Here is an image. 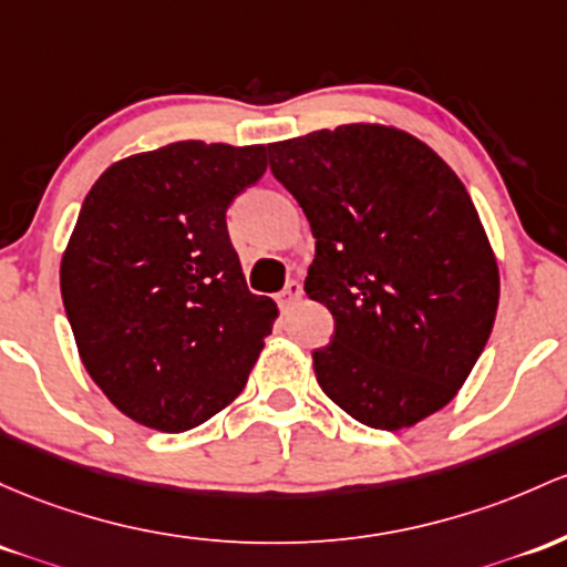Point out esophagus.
Segmentation results:
<instances>
[{"label": "esophagus", "instance_id": "34e87169", "mask_svg": "<svg viewBox=\"0 0 567 567\" xmlns=\"http://www.w3.org/2000/svg\"><path fill=\"white\" fill-rule=\"evenodd\" d=\"M301 296H303L301 282H298V279H290V282L285 285V288L277 293V303H279V307H282V309H288V307H293V303H296Z\"/></svg>", "mask_w": 567, "mask_h": 567}]
</instances>
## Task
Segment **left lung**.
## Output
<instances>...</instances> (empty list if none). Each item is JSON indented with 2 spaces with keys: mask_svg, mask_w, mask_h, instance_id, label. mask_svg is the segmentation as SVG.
<instances>
[{
  "mask_svg": "<svg viewBox=\"0 0 567 567\" xmlns=\"http://www.w3.org/2000/svg\"><path fill=\"white\" fill-rule=\"evenodd\" d=\"M315 234L309 298L331 309L317 382L347 414L398 431L452 401L487 344L497 264L457 174L412 134L339 126L269 145Z\"/></svg>",
  "mask_w": 567,
  "mask_h": 567,
  "instance_id": "left-lung-1",
  "label": "left lung"
}]
</instances>
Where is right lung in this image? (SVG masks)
Masks as SVG:
<instances>
[{"instance_id":"right-lung-1","label":"right lung","mask_w":567,"mask_h":567,"mask_svg":"<svg viewBox=\"0 0 567 567\" xmlns=\"http://www.w3.org/2000/svg\"><path fill=\"white\" fill-rule=\"evenodd\" d=\"M266 172V147L188 140L112 164L61 260L80 358L123 414L164 433L231 403L277 303L247 290L226 213Z\"/></svg>"}]
</instances>
